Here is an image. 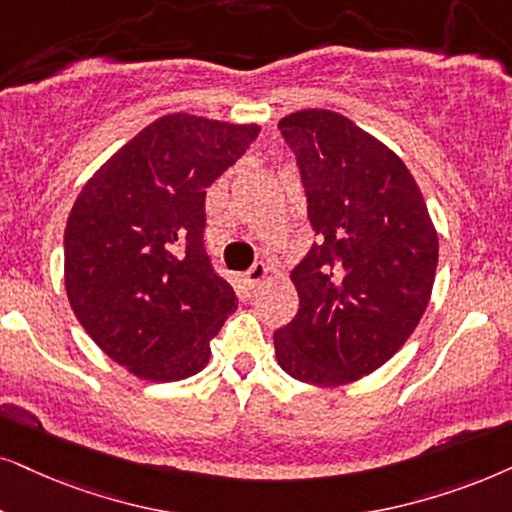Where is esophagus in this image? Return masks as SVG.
<instances>
[{
	"label": "esophagus",
	"instance_id": "esophagus-1",
	"mask_svg": "<svg viewBox=\"0 0 512 512\" xmlns=\"http://www.w3.org/2000/svg\"><path fill=\"white\" fill-rule=\"evenodd\" d=\"M269 274V267L264 262H255L252 267L245 271V278H248V283H260L262 278H267Z\"/></svg>",
	"mask_w": 512,
	"mask_h": 512
}]
</instances>
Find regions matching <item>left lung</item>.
<instances>
[{"instance_id": "1", "label": "left lung", "mask_w": 512, "mask_h": 512, "mask_svg": "<svg viewBox=\"0 0 512 512\" xmlns=\"http://www.w3.org/2000/svg\"><path fill=\"white\" fill-rule=\"evenodd\" d=\"M278 129L316 241L290 274L300 309L274 333L276 359L302 383L342 385L383 366L418 326L437 234L406 165L345 115L312 108Z\"/></svg>"}]
</instances>
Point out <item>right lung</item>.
<instances>
[{
	"label": "right lung",
	"mask_w": 512,
	"mask_h": 512,
	"mask_svg": "<svg viewBox=\"0 0 512 512\" xmlns=\"http://www.w3.org/2000/svg\"><path fill=\"white\" fill-rule=\"evenodd\" d=\"M260 134L174 113L155 120L87 181L66 224V290L92 340L155 383L189 378L234 312L205 248V189Z\"/></svg>",
	"instance_id": "right-lung-1"
}]
</instances>
